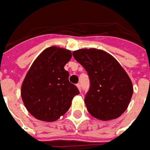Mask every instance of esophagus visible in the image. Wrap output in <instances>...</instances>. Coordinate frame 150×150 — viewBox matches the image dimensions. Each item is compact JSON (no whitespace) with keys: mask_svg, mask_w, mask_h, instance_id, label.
<instances>
[{"mask_svg":"<svg viewBox=\"0 0 150 150\" xmlns=\"http://www.w3.org/2000/svg\"><path fill=\"white\" fill-rule=\"evenodd\" d=\"M76 86H77V88H78L79 91H80V92H81V91H82V89H81V85L79 84V83H77V84H76Z\"/></svg>","mask_w":150,"mask_h":150,"instance_id":"1","label":"esophagus"}]
</instances>
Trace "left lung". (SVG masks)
<instances>
[{
	"mask_svg": "<svg viewBox=\"0 0 150 150\" xmlns=\"http://www.w3.org/2000/svg\"><path fill=\"white\" fill-rule=\"evenodd\" d=\"M73 56L89 76L90 88L84 98L89 113L101 120L121 116L129 106L133 88L117 60L108 53L94 48L75 50Z\"/></svg>",
	"mask_w": 150,
	"mask_h": 150,
	"instance_id": "1",
	"label": "left lung"
}]
</instances>
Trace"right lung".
<instances>
[{
  "mask_svg": "<svg viewBox=\"0 0 150 150\" xmlns=\"http://www.w3.org/2000/svg\"><path fill=\"white\" fill-rule=\"evenodd\" d=\"M71 59L68 50L50 46L34 60L21 85V95L28 112L38 120L51 122L64 115L72 99L79 94L69 82L64 66Z\"/></svg>",
  "mask_w": 150,
  "mask_h": 150,
  "instance_id": "1",
  "label": "right lung"
}]
</instances>
